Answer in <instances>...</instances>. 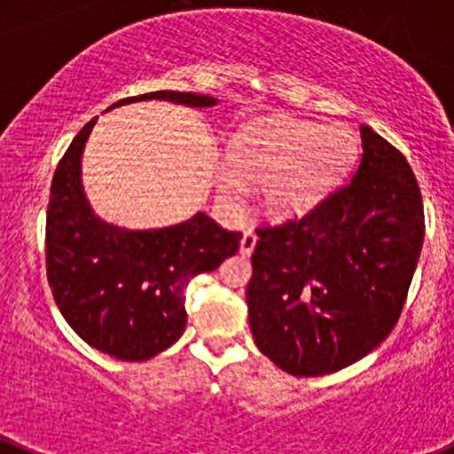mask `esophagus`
I'll return each instance as SVG.
<instances>
[{
	"instance_id": "1",
	"label": "esophagus",
	"mask_w": 454,
	"mask_h": 454,
	"mask_svg": "<svg viewBox=\"0 0 454 454\" xmlns=\"http://www.w3.org/2000/svg\"><path fill=\"white\" fill-rule=\"evenodd\" d=\"M254 247H256V235H254L252 231H246L241 237V243H239V252H241L243 256H250Z\"/></svg>"
}]
</instances>
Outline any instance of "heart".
Masks as SVG:
<instances>
[{"mask_svg": "<svg viewBox=\"0 0 454 454\" xmlns=\"http://www.w3.org/2000/svg\"><path fill=\"white\" fill-rule=\"evenodd\" d=\"M357 137L345 124L301 121L250 124L232 139L231 163L215 168L217 198L235 211L247 185H262V208L276 219L301 217L340 185L357 157Z\"/></svg>", "mask_w": 454, "mask_h": 454, "instance_id": "obj_1", "label": "heart"}]
</instances>
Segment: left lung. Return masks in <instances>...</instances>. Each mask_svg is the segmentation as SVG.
<instances>
[{"instance_id":"1","label":"left lung","mask_w":454,"mask_h":454,"mask_svg":"<svg viewBox=\"0 0 454 454\" xmlns=\"http://www.w3.org/2000/svg\"><path fill=\"white\" fill-rule=\"evenodd\" d=\"M360 166L306 217L258 231L246 300L254 342L295 377L340 371L396 325L425 241L410 163L362 124Z\"/></svg>"}]
</instances>
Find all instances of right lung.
<instances>
[{"label":"right lung","instance_id":"add662e5","mask_svg":"<svg viewBox=\"0 0 454 454\" xmlns=\"http://www.w3.org/2000/svg\"><path fill=\"white\" fill-rule=\"evenodd\" d=\"M215 107L207 94L159 90L122 98ZM107 109V112H109ZM97 118L64 153L47 208V280L59 312L82 340L122 362H144L181 338L187 325L185 288L237 254L241 232L223 231L207 213L166 228L131 231L101 219L82 181L83 148Z\"/></svg>","mask_w":454,"mask_h":454}]
</instances>
